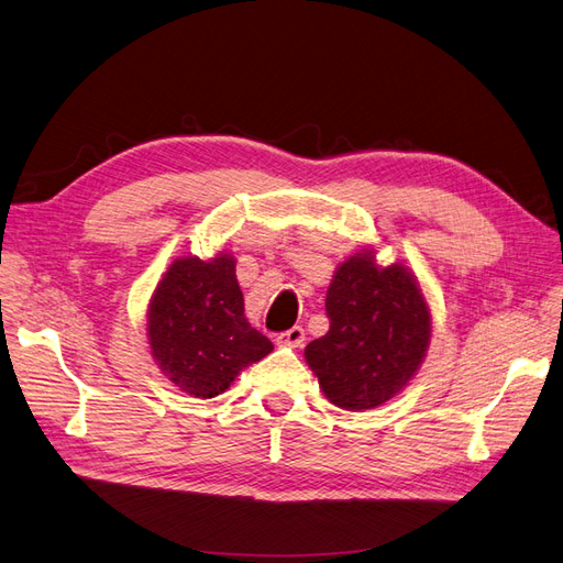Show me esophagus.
<instances>
[{"instance_id":"1","label":"esophagus","mask_w":563,"mask_h":563,"mask_svg":"<svg viewBox=\"0 0 563 563\" xmlns=\"http://www.w3.org/2000/svg\"><path fill=\"white\" fill-rule=\"evenodd\" d=\"M303 341H306V332H303V328H299V324L276 336L278 346H285V349H299V346H303Z\"/></svg>"}]
</instances>
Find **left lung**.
I'll return each instance as SVG.
<instances>
[{
  "instance_id": "1",
  "label": "left lung",
  "mask_w": 563,
  "mask_h": 563,
  "mask_svg": "<svg viewBox=\"0 0 563 563\" xmlns=\"http://www.w3.org/2000/svg\"><path fill=\"white\" fill-rule=\"evenodd\" d=\"M330 332L303 351L328 400L374 409L405 390L423 365L432 318L423 289L405 264L378 266L362 247L334 271L324 299Z\"/></svg>"
}]
</instances>
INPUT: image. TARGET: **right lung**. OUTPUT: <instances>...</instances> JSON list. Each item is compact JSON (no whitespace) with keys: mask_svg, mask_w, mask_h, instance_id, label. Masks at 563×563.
Wrapping results in <instances>:
<instances>
[{"mask_svg":"<svg viewBox=\"0 0 563 563\" xmlns=\"http://www.w3.org/2000/svg\"><path fill=\"white\" fill-rule=\"evenodd\" d=\"M147 339L163 376L201 400L224 393L274 351L245 318L235 260L227 252L208 262L179 257L168 266L150 299Z\"/></svg>","mask_w":563,"mask_h":563,"instance_id":"1","label":"right lung"}]
</instances>
